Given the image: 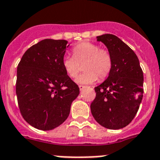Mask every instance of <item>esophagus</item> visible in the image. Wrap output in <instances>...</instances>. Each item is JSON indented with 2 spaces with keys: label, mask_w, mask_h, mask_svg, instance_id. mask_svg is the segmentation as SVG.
Here are the masks:
<instances>
[{
  "label": "esophagus",
  "mask_w": 160,
  "mask_h": 160,
  "mask_svg": "<svg viewBox=\"0 0 160 160\" xmlns=\"http://www.w3.org/2000/svg\"><path fill=\"white\" fill-rule=\"evenodd\" d=\"M85 88H86V86H79V90H81V91H82V90H84Z\"/></svg>",
  "instance_id": "esophagus-1"
}]
</instances>
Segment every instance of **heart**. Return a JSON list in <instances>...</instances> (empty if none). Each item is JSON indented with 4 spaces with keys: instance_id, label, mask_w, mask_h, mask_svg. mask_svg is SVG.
Segmentation results:
<instances>
[{
    "instance_id": "b5f03b06",
    "label": "heart",
    "mask_w": 160,
    "mask_h": 160,
    "mask_svg": "<svg viewBox=\"0 0 160 160\" xmlns=\"http://www.w3.org/2000/svg\"><path fill=\"white\" fill-rule=\"evenodd\" d=\"M86 71L75 79L79 85H88L95 82L98 76L105 78L109 74L112 67V59L106 50L100 49L99 46L90 42H83L73 48V57L62 58V67L67 75L74 78L81 70Z\"/></svg>"
}]
</instances>
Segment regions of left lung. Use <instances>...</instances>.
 <instances>
[{"label": "left lung", "mask_w": 160, "mask_h": 160, "mask_svg": "<svg viewBox=\"0 0 160 160\" xmlns=\"http://www.w3.org/2000/svg\"><path fill=\"white\" fill-rule=\"evenodd\" d=\"M107 48L112 67L105 81L95 87L90 105L97 122L109 129H120L133 120L142 102L143 74L134 51L112 34L97 36Z\"/></svg>", "instance_id": "1"}]
</instances>
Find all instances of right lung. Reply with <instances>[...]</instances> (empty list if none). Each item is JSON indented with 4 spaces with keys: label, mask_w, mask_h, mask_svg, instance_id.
<instances>
[{
    "label": "right lung",
    "mask_w": 160,
    "mask_h": 160,
    "mask_svg": "<svg viewBox=\"0 0 160 160\" xmlns=\"http://www.w3.org/2000/svg\"><path fill=\"white\" fill-rule=\"evenodd\" d=\"M67 40L45 39L25 51L17 67L16 93L29 124L48 131L67 119L79 88L62 67Z\"/></svg>",
    "instance_id": "1"
}]
</instances>
